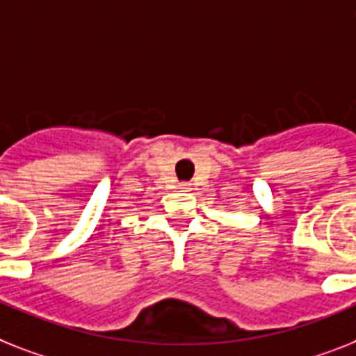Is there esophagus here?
<instances>
[{
    "label": "esophagus",
    "instance_id": "34e87169",
    "mask_svg": "<svg viewBox=\"0 0 356 356\" xmlns=\"http://www.w3.org/2000/svg\"><path fill=\"white\" fill-rule=\"evenodd\" d=\"M180 189H181V191H189V189H191V184H187V181H184V184H180Z\"/></svg>",
    "mask_w": 356,
    "mask_h": 356
}]
</instances>
